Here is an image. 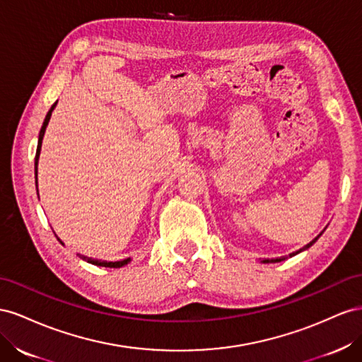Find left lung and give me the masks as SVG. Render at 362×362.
<instances>
[{"label":"left lung","instance_id":"left-lung-1","mask_svg":"<svg viewBox=\"0 0 362 362\" xmlns=\"http://www.w3.org/2000/svg\"><path fill=\"white\" fill-rule=\"evenodd\" d=\"M320 236H322V233H320L318 236H315V238L311 241V243H309V244H306L305 247H303V249H300V250H297V252H294V253H291L290 256H294V255H297V253H300V252H303V250H306V249H309V247H311L318 238H320ZM285 259V257H276V259H265V261H262V262H281V261H284Z\"/></svg>","mask_w":362,"mask_h":362}]
</instances>
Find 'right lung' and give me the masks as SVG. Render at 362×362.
<instances>
[{
  "instance_id": "add662e5",
  "label": "right lung",
  "mask_w": 362,
  "mask_h": 362,
  "mask_svg": "<svg viewBox=\"0 0 362 362\" xmlns=\"http://www.w3.org/2000/svg\"><path fill=\"white\" fill-rule=\"evenodd\" d=\"M56 105H57V101H56L54 105L51 106V109L48 110L47 117H45V119H44L42 127H40V132H39V139H37V150H36V158H35V175H36V188H37V162H39L40 147H42V139H44V135H45V129H47V126H48V121H49V118H51V112L54 110ZM57 240H59V238H57ZM59 241H60V240H59ZM60 243H62V241H60ZM62 244H64V243H62ZM78 256L81 257V259L86 261V262H89V264H94V265H98V267H109V268H119V267H122V265H127V264L130 262V257H127V259H122V261L107 262V261H101V259H92V257H88V256H85V255H78Z\"/></svg>"
}]
</instances>
